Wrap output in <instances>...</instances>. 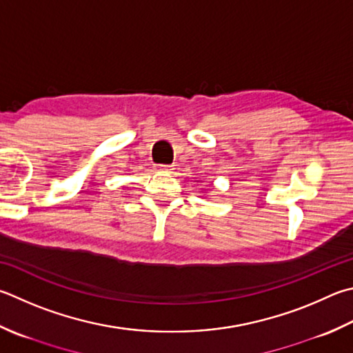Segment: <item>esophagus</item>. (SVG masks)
<instances>
[{
	"mask_svg": "<svg viewBox=\"0 0 353 353\" xmlns=\"http://www.w3.org/2000/svg\"><path fill=\"white\" fill-rule=\"evenodd\" d=\"M154 170H156V171H166V172H168V171L172 170V166H171V165H162V163H159V165L154 166Z\"/></svg>",
	"mask_w": 353,
	"mask_h": 353,
	"instance_id": "34e87169",
	"label": "esophagus"
}]
</instances>
